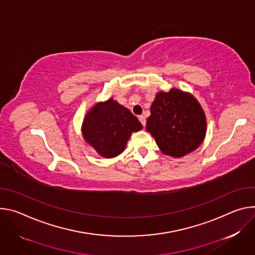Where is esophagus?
<instances>
[{"mask_svg":"<svg viewBox=\"0 0 255 255\" xmlns=\"http://www.w3.org/2000/svg\"><path fill=\"white\" fill-rule=\"evenodd\" d=\"M138 121L140 122V124L143 125V127L146 126V119H145L144 116H139V117H138Z\"/></svg>","mask_w":255,"mask_h":255,"instance_id":"1","label":"esophagus"}]
</instances>
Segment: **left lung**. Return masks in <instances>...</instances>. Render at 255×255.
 <instances>
[{
	"mask_svg": "<svg viewBox=\"0 0 255 255\" xmlns=\"http://www.w3.org/2000/svg\"><path fill=\"white\" fill-rule=\"evenodd\" d=\"M150 110L146 128L165 155L183 157L203 143L207 131L206 116L191 94L176 88L159 92Z\"/></svg>",
	"mask_w": 255,
	"mask_h": 255,
	"instance_id": "obj_1",
	"label": "left lung"
}]
</instances>
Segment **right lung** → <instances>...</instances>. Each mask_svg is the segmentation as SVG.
<instances>
[{
	"label": "right lung",
	"instance_id": "obj_1",
	"mask_svg": "<svg viewBox=\"0 0 255 255\" xmlns=\"http://www.w3.org/2000/svg\"><path fill=\"white\" fill-rule=\"evenodd\" d=\"M142 124L125 106L112 98L95 104L82 126L83 137L104 158L122 154L130 134L142 129Z\"/></svg>",
	"mask_w": 255,
	"mask_h": 255
}]
</instances>
